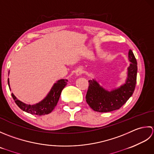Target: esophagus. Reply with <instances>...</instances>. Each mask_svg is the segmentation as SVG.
<instances>
[{
	"instance_id": "1",
	"label": "esophagus",
	"mask_w": 154,
	"mask_h": 154,
	"mask_svg": "<svg viewBox=\"0 0 154 154\" xmlns=\"http://www.w3.org/2000/svg\"><path fill=\"white\" fill-rule=\"evenodd\" d=\"M82 74V70L81 69H78V70H76V76H80V75H81Z\"/></svg>"
}]
</instances>
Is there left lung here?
Listing matches in <instances>:
<instances>
[{
    "mask_svg": "<svg viewBox=\"0 0 154 154\" xmlns=\"http://www.w3.org/2000/svg\"><path fill=\"white\" fill-rule=\"evenodd\" d=\"M130 61L128 78L125 83L119 88L111 92L103 89L95 80H88L86 100L93 110L109 112L120 109L133 94L137 79V61L131 50L128 53Z\"/></svg>",
    "mask_w": 154,
    "mask_h": 154,
    "instance_id": "obj_1",
    "label": "left lung"
}]
</instances>
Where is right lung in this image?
<instances>
[{"label": "right lung", "instance_id": "add662e5", "mask_svg": "<svg viewBox=\"0 0 154 154\" xmlns=\"http://www.w3.org/2000/svg\"><path fill=\"white\" fill-rule=\"evenodd\" d=\"M67 80L64 79L60 80L56 82L46 98L42 101L36 103L34 105L25 104V103L19 101L16 98L13 94H12V97L18 107L24 112L29 113V114L32 115L38 116L48 114L52 112L53 109H54L56 104H57L60 94L62 90L67 84ZM8 84L9 86L8 79Z\"/></svg>", "mask_w": 154, "mask_h": 154}]
</instances>
